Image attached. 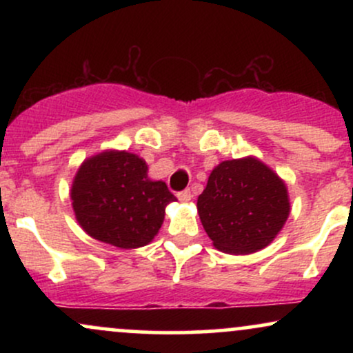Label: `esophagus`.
Masks as SVG:
<instances>
[{
	"label": "esophagus",
	"instance_id": "1",
	"mask_svg": "<svg viewBox=\"0 0 353 353\" xmlns=\"http://www.w3.org/2000/svg\"><path fill=\"white\" fill-rule=\"evenodd\" d=\"M190 197H192V194H190L189 189L181 190V192H177V199H179L181 202H189Z\"/></svg>",
	"mask_w": 353,
	"mask_h": 353
}]
</instances>
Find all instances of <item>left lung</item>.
Here are the masks:
<instances>
[{"label":"left lung","instance_id":"8db88e82","mask_svg":"<svg viewBox=\"0 0 353 353\" xmlns=\"http://www.w3.org/2000/svg\"><path fill=\"white\" fill-rule=\"evenodd\" d=\"M197 212L217 250L245 255L277 237L290 214L287 184L254 156L222 161L197 197Z\"/></svg>","mask_w":353,"mask_h":353}]
</instances>
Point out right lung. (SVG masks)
<instances>
[{
  "label": "right lung",
  "instance_id": "right-lung-1",
  "mask_svg": "<svg viewBox=\"0 0 353 353\" xmlns=\"http://www.w3.org/2000/svg\"><path fill=\"white\" fill-rule=\"evenodd\" d=\"M148 169L143 157L117 149L86 157L70 190L81 229L119 249L148 245L163 225L165 208L177 201Z\"/></svg>",
  "mask_w": 353,
  "mask_h": 353
}]
</instances>
